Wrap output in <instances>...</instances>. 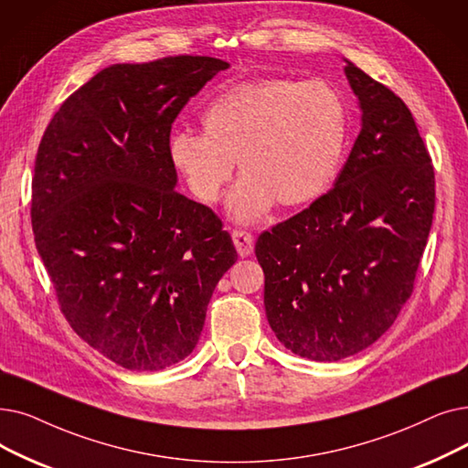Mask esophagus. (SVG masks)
<instances>
[{"mask_svg":"<svg viewBox=\"0 0 468 468\" xmlns=\"http://www.w3.org/2000/svg\"><path fill=\"white\" fill-rule=\"evenodd\" d=\"M231 237H233V245L237 249V254L240 258H247V256L252 254V250H254V237L249 231L235 229L231 233Z\"/></svg>","mask_w":468,"mask_h":468,"instance_id":"obj_1","label":"esophagus"}]
</instances>
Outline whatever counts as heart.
I'll return each instance as SVG.
<instances>
[{
	"label": "heart",
	"mask_w": 468,
	"mask_h": 468,
	"mask_svg": "<svg viewBox=\"0 0 468 468\" xmlns=\"http://www.w3.org/2000/svg\"><path fill=\"white\" fill-rule=\"evenodd\" d=\"M202 124L205 132L170 133L172 166L198 200L214 202L237 160L242 177L228 212L237 221H254L277 200L298 207L327 193L346 149L348 109L323 80L268 78L214 97Z\"/></svg>",
	"instance_id": "obj_1"
}]
</instances>
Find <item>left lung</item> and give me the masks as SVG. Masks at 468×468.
I'll return each instance as SVG.
<instances>
[{
    "instance_id": "obj_1",
    "label": "left lung",
    "mask_w": 468,
    "mask_h": 468,
    "mask_svg": "<svg viewBox=\"0 0 468 468\" xmlns=\"http://www.w3.org/2000/svg\"><path fill=\"white\" fill-rule=\"evenodd\" d=\"M361 130L335 187L263 231V306L284 348L314 361L354 356L392 327L434 214V168L411 111L344 58Z\"/></svg>"
}]
</instances>
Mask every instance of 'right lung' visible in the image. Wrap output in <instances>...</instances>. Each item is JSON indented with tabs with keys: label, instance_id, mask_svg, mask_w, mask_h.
Returning <instances> with one entry per match:
<instances>
[{
	"label": "right lung",
	"instance_id": "1",
	"mask_svg": "<svg viewBox=\"0 0 468 468\" xmlns=\"http://www.w3.org/2000/svg\"><path fill=\"white\" fill-rule=\"evenodd\" d=\"M228 67L191 55L111 65L60 105L36 154L32 229L60 310L130 371L195 350L237 261L219 218L176 191L168 156L176 116Z\"/></svg>",
	"mask_w": 468,
	"mask_h": 468
}]
</instances>
